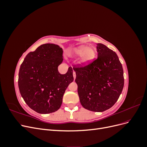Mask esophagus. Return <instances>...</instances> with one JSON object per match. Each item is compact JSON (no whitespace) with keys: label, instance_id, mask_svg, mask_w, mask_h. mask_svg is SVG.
Masks as SVG:
<instances>
[{"label":"esophagus","instance_id":"obj_1","mask_svg":"<svg viewBox=\"0 0 147 147\" xmlns=\"http://www.w3.org/2000/svg\"><path fill=\"white\" fill-rule=\"evenodd\" d=\"M73 77H74V79L76 78V74H75V72H74H74H73Z\"/></svg>","mask_w":147,"mask_h":147}]
</instances>
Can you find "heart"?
Wrapping results in <instances>:
<instances>
[{"label":"heart","instance_id":"obj_1","mask_svg":"<svg viewBox=\"0 0 147 147\" xmlns=\"http://www.w3.org/2000/svg\"><path fill=\"white\" fill-rule=\"evenodd\" d=\"M72 55L74 57H81L80 64L83 66L90 64L94 61L96 51L94 48H90L86 45H81L75 48L72 51Z\"/></svg>","mask_w":147,"mask_h":147}]
</instances>
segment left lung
Returning <instances> with one entry per match:
<instances>
[{"label": "left lung", "mask_w": 147, "mask_h": 147, "mask_svg": "<svg viewBox=\"0 0 147 147\" xmlns=\"http://www.w3.org/2000/svg\"><path fill=\"white\" fill-rule=\"evenodd\" d=\"M96 48V59L74 70L82 105L88 110L102 112L112 107L121 94L123 69L116 53L102 43H97Z\"/></svg>", "instance_id": "8db88e82"}]
</instances>
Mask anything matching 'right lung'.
<instances>
[{
  "label": "right lung",
  "instance_id": "right-lung-1",
  "mask_svg": "<svg viewBox=\"0 0 147 147\" xmlns=\"http://www.w3.org/2000/svg\"><path fill=\"white\" fill-rule=\"evenodd\" d=\"M62 48L46 43L30 52L20 66L18 86L20 94L29 107L38 113L58 110L69 84L74 81L73 70L61 74L57 67L63 63Z\"/></svg>",
  "mask_w": 147,
  "mask_h": 147
}]
</instances>
